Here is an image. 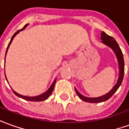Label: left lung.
<instances>
[{
  "mask_svg": "<svg viewBox=\"0 0 129 129\" xmlns=\"http://www.w3.org/2000/svg\"><path fill=\"white\" fill-rule=\"evenodd\" d=\"M101 40H102V43L103 44H105L107 46L110 47L114 51L115 54L117 56V58L118 63H119V75L118 77L117 82L115 84L114 87L108 93H107L106 94L103 95L102 96L100 97H97V98H88V97H85L83 95H82L81 93H79V91H77L75 88V92L77 94V96H79V98L81 99L82 101H85V102L89 103H101L103 101H105L107 100H108L110 98H111L112 95L115 93L117 90L119 89V86L121 85L122 80H123V77H124V56H123V54L121 52V49L119 47V46L117 44V43L116 42L112 37L108 35H107L105 32L102 31L101 33Z\"/></svg>",
  "mask_w": 129,
  "mask_h": 129,
  "instance_id": "obj_1",
  "label": "left lung"
}]
</instances>
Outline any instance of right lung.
I'll list each match as a JSON object with an SVG mask.
<instances>
[{
    "mask_svg": "<svg viewBox=\"0 0 129 129\" xmlns=\"http://www.w3.org/2000/svg\"><path fill=\"white\" fill-rule=\"evenodd\" d=\"M28 24H26L25 26H24V28H22V29H21V30H17L16 33H14V35L12 36V37L11 40H10V42L9 43V45H8V47H7V50H6V53H5V56H6V54H7V52H8V48H9V47H10V45L11 44L12 41L13 40V39H14V38L15 36H16V35L17 34H18V33L20 32L21 30H23L26 28V27L28 26ZM5 78H6V76H5ZM6 80H7V78H6ZM56 80H55L54 81V82L52 83V84L51 85V86L49 88V89L47 90L46 92L43 93H42V94H40V95H39V96H22V95H20V94H19V93H17V92H15L14 91H13V92H14V93L17 96H18V97H20V98H21V99H24V100H26V101H45V100H46V99H47L48 98H49V96L52 94V91H53V90H54V85H55V83H56ZM8 81V80H7Z\"/></svg>",
    "mask_w": 129,
    "mask_h": 129,
    "instance_id": "right-lung-1",
    "label": "right lung"
}]
</instances>
